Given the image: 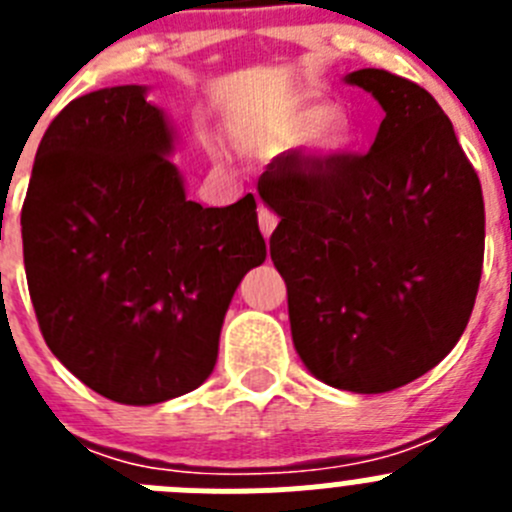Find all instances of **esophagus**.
I'll list each match as a JSON object with an SVG mask.
<instances>
[{"label": "esophagus", "instance_id": "1", "mask_svg": "<svg viewBox=\"0 0 512 512\" xmlns=\"http://www.w3.org/2000/svg\"><path fill=\"white\" fill-rule=\"evenodd\" d=\"M259 228L261 233H264V238H269V235L274 233V228H277V215L271 210H266V207H259Z\"/></svg>", "mask_w": 512, "mask_h": 512}]
</instances>
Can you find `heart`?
Here are the masks:
<instances>
[{
	"mask_svg": "<svg viewBox=\"0 0 512 512\" xmlns=\"http://www.w3.org/2000/svg\"><path fill=\"white\" fill-rule=\"evenodd\" d=\"M256 138L274 151H287L307 140V148L315 156L333 161L354 151L359 128L348 115L333 112L328 102L307 94H292L261 117Z\"/></svg>",
	"mask_w": 512,
	"mask_h": 512,
	"instance_id": "heart-1",
	"label": "heart"
}]
</instances>
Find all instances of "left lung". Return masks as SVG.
<instances>
[{
  "mask_svg": "<svg viewBox=\"0 0 512 512\" xmlns=\"http://www.w3.org/2000/svg\"><path fill=\"white\" fill-rule=\"evenodd\" d=\"M343 81L384 110L369 153L274 158L259 194L279 215L271 261L302 364L336 390L379 395L423 377L467 328L485 200L454 125L423 87L382 69Z\"/></svg>",
  "mask_w": 512,
  "mask_h": 512,
  "instance_id": "left-lung-1",
  "label": "left lung"
}]
</instances>
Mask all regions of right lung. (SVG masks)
Returning <instances> with one entry per match:
<instances>
[{
	"mask_svg": "<svg viewBox=\"0 0 512 512\" xmlns=\"http://www.w3.org/2000/svg\"><path fill=\"white\" fill-rule=\"evenodd\" d=\"M143 84L74 99L48 125L22 205V253L58 361L120 405L212 374L235 289L266 259L256 200L202 207L169 158L176 130Z\"/></svg>",
	"mask_w": 512,
	"mask_h": 512,
	"instance_id": "right-lung-1",
	"label": "right lung"
}]
</instances>
